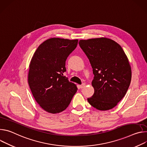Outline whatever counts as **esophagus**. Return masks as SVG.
<instances>
[{
	"label": "esophagus",
	"mask_w": 147,
	"mask_h": 147,
	"mask_svg": "<svg viewBox=\"0 0 147 147\" xmlns=\"http://www.w3.org/2000/svg\"><path fill=\"white\" fill-rule=\"evenodd\" d=\"M85 86H86V84H85V83H84V84H82V85H80V88H85Z\"/></svg>",
	"instance_id": "1"
}]
</instances>
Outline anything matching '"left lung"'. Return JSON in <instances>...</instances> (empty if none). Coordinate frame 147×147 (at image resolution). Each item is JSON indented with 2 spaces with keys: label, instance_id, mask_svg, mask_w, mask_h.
I'll return each mask as SVG.
<instances>
[{
  "label": "left lung",
  "instance_id": "1",
  "mask_svg": "<svg viewBox=\"0 0 147 147\" xmlns=\"http://www.w3.org/2000/svg\"><path fill=\"white\" fill-rule=\"evenodd\" d=\"M79 44L94 74V92L88 102L99 110L113 109L124 97L131 83V68L127 55L118 43L107 38L81 40Z\"/></svg>",
  "mask_w": 147,
  "mask_h": 147
}]
</instances>
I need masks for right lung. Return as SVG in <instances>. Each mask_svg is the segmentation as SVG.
Listing matches in <instances>:
<instances>
[{
	"label": "right lung",
	"mask_w": 147,
	"mask_h": 147,
	"mask_svg": "<svg viewBox=\"0 0 147 147\" xmlns=\"http://www.w3.org/2000/svg\"><path fill=\"white\" fill-rule=\"evenodd\" d=\"M78 40L48 39L41 44L29 65L28 82L36 101L47 112L66 109L77 87L63 76L65 61L78 45Z\"/></svg>",
	"instance_id": "1"
}]
</instances>
